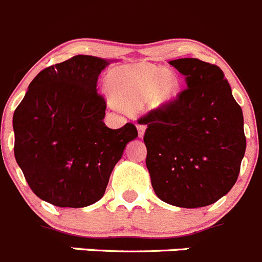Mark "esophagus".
Here are the masks:
<instances>
[{
  "mask_svg": "<svg viewBox=\"0 0 262 262\" xmlns=\"http://www.w3.org/2000/svg\"><path fill=\"white\" fill-rule=\"evenodd\" d=\"M137 129H138V136L139 138H143L145 136V130H146V125L143 123H138L137 124Z\"/></svg>",
  "mask_w": 262,
  "mask_h": 262,
  "instance_id": "esophagus-1",
  "label": "esophagus"
}]
</instances>
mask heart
I'll list each match as a JSON object with an SVG mask.
<instances>
[{
    "mask_svg": "<svg viewBox=\"0 0 262 262\" xmlns=\"http://www.w3.org/2000/svg\"><path fill=\"white\" fill-rule=\"evenodd\" d=\"M107 89L116 103L134 110L150 104L159 110L174 101L180 92L177 76L154 64H126L107 77Z\"/></svg>",
    "mask_w": 262,
    "mask_h": 262,
    "instance_id": "heart-1",
    "label": "heart"
}]
</instances>
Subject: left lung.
<instances>
[{"label":"left lung","mask_w":262,"mask_h":262,"mask_svg":"<svg viewBox=\"0 0 262 262\" xmlns=\"http://www.w3.org/2000/svg\"><path fill=\"white\" fill-rule=\"evenodd\" d=\"M169 64L187 88L139 119L147 125L146 167L159 199L199 208L221 199L238 180L246 152L243 112L220 67L196 58Z\"/></svg>","instance_id":"obj_1"}]
</instances>
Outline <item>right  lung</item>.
Segmentation results:
<instances>
[{
  "mask_svg": "<svg viewBox=\"0 0 262 262\" xmlns=\"http://www.w3.org/2000/svg\"><path fill=\"white\" fill-rule=\"evenodd\" d=\"M115 59L76 55L41 71L13 116L14 154L32 191L62 208H82L104 195L126 145L138 137L128 123H103L98 76Z\"/></svg>",
  "mask_w": 262,
  "mask_h": 262,
  "instance_id": "add662e5",
  "label": "right lung"
}]
</instances>
